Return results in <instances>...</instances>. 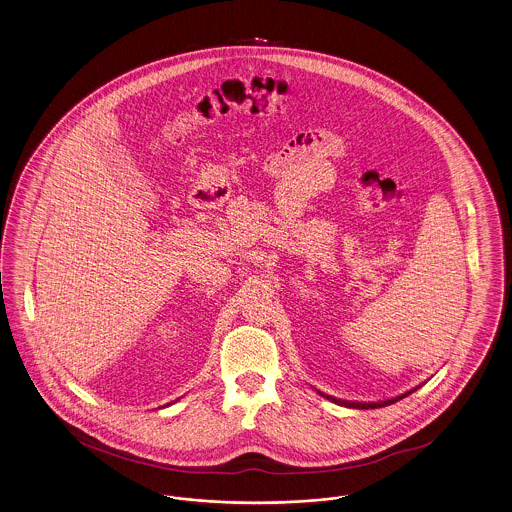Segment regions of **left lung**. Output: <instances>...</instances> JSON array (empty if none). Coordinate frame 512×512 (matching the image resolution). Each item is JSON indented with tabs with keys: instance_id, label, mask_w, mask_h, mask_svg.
Here are the masks:
<instances>
[{
	"instance_id": "1",
	"label": "left lung",
	"mask_w": 512,
	"mask_h": 512,
	"mask_svg": "<svg viewBox=\"0 0 512 512\" xmlns=\"http://www.w3.org/2000/svg\"><path fill=\"white\" fill-rule=\"evenodd\" d=\"M411 392H413V390H411ZM411 392H408V394H411ZM408 394H402V396H398V398H392V400H387V402H377V404H360V402H345V400H335V398H329V400H331V402H335V404H343V406H348V408H385V406H390V404H394V402L402 400V398H404V396H408ZM326 398H328V396H326Z\"/></svg>"
}]
</instances>
